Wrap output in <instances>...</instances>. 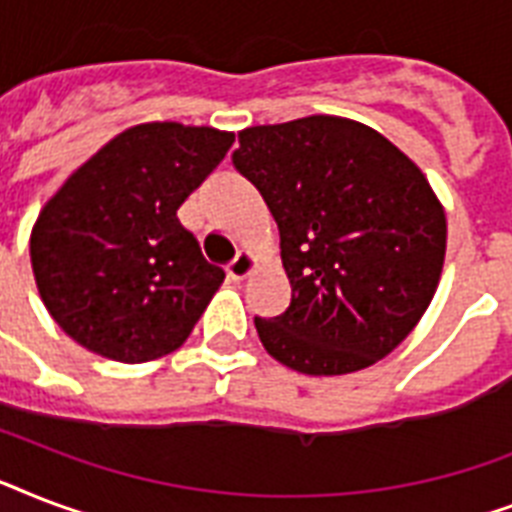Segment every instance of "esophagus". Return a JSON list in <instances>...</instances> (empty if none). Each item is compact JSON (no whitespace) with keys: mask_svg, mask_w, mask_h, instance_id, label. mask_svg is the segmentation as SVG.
Instances as JSON below:
<instances>
[{"mask_svg":"<svg viewBox=\"0 0 512 512\" xmlns=\"http://www.w3.org/2000/svg\"><path fill=\"white\" fill-rule=\"evenodd\" d=\"M255 255H249V252H239V255L233 257V263L228 265V273H231V279L241 281V279H247L249 273L255 271Z\"/></svg>","mask_w":512,"mask_h":512,"instance_id":"34e87169","label":"esophagus"}]
</instances>
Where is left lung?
Instances as JSON below:
<instances>
[{
	"label": "left lung",
	"mask_w": 512,
	"mask_h": 512,
	"mask_svg": "<svg viewBox=\"0 0 512 512\" xmlns=\"http://www.w3.org/2000/svg\"><path fill=\"white\" fill-rule=\"evenodd\" d=\"M233 164L279 225L292 300L255 319L263 348L313 377L377 364L436 295L446 215L417 164L380 132L305 116L239 132Z\"/></svg>",
	"instance_id": "8db88e82"
}]
</instances>
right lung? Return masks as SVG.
Returning a JSON list of instances; mask_svg holds the SVG:
<instances>
[{"instance_id": "obj_1", "label": "right lung", "mask_w": 512, "mask_h": 512, "mask_svg": "<svg viewBox=\"0 0 512 512\" xmlns=\"http://www.w3.org/2000/svg\"><path fill=\"white\" fill-rule=\"evenodd\" d=\"M231 146L233 132L215 127L135 124L47 199L31 228V268L71 340L122 364L183 345L225 273L177 209Z\"/></svg>"}]
</instances>
